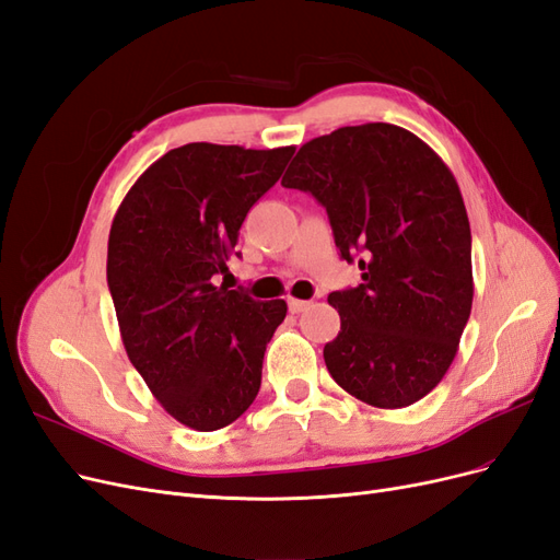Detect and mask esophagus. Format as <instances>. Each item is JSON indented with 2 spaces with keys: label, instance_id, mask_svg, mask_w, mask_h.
Instances as JSON below:
<instances>
[{
  "label": "esophagus",
  "instance_id": "obj_1",
  "mask_svg": "<svg viewBox=\"0 0 560 560\" xmlns=\"http://www.w3.org/2000/svg\"><path fill=\"white\" fill-rule=\"evenodd\" d=\"M287 306H290V313H294V315H299V313H303L306 311L308 306H311V301H303V299H287Z\"/></svg>",
  "mask_w": 560,
  "mask_h": 560
}]
</instances>
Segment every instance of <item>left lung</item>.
Masks as SVG:
<instances>
[{"label":"left lung","instance_id":"1","mask_svg":"<svg viewBox=\"0 0 560 560\" xmlns=\"http://www.w3.org/2000/svg\"><path fill=\"white\" fill-rule=\"evenodd\" d=\"M329 214L362 282L331 292L341 331L325 364L378 409L422 399L448 371L471 313V233L446 163L393 124L346 126L299 149L282 177Z\"/></svg>","mask_w":560,"mask_h":560}]
</instances>
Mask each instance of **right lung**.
I'll use <instances>...</instances> for the list:
<instances>
[{
  "label": "right lung",
  "instance_id": "right-lung-1",
  "mask_svg": "<svg viewBox=\"0 0 560 560\" xmlns=\"http://www.w3.org/2000/svg\"><path fill=\"white\" fill-rule=\"evenodd\" d=\"M294 147L191 142L132 184L109 231L107 284L128 360L182 425L214 432L261 387L264 352L287 303L229 290L224 276L249 208Z\"/></svg>",
  "mask_w": 560,
  "mask_h": 560
}]
</instances>
